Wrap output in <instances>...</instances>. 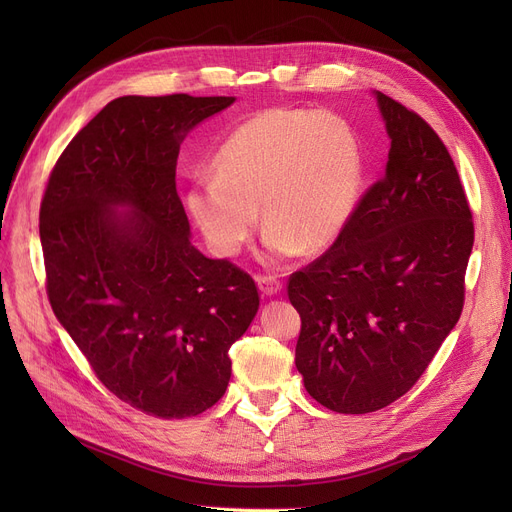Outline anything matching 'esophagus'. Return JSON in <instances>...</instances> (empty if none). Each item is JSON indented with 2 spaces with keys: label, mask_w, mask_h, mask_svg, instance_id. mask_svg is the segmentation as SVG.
Instances as JSON below:
<instances>
[{
  "label": "esophagus",
  "mask_w": 512,
  "mask_h": 512,
  "mask_svg": "<svg viewBox=\"0 0 512 512\" xmlns=\"http://www.w3.org/2000/svg\"><path fill=\"white\" fill-rule=\"evenodd\" d=\"M257 286L265 294V297H274L282 290V282L276 276H257Z\"/></svg>",
  "instance_id": "34e87169"
}]
</instances>
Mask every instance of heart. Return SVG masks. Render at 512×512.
I'll use <instances>...</instances> for the list:
<instances>
[{"label":"heart","mask_w":512,"mask_h":512,"mask_svg":"<svg viewBox=\"0 0 512 512\" xmlns=\"http://www.w3.org/2000/svg\"><path fill=\"white\" fill-rule=\"evenodd\" d=\"M365 161L357 132L334 114L265 110L236 126L199 176L186 209L211 251L236 257L265 226L263 259L280 265L330 249L361 199Z\"/></svg>","instance_id":"heart-1"}]
</instances>
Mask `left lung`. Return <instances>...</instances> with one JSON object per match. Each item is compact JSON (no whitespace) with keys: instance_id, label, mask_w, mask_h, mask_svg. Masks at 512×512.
<instances>
[{"instance_id":"1","label":"left lung","mask_w":512,"mask_h":512,"mask_svg":"<svg viewBox=\"0 0 512 512\" xmlns=\"http://www.w3.org/2000/svg\"><path fill=\"white\" fill-rule=\"evenodd\" d=\"M390 151L334 245L288 280L297 363L330 411L363 415L407 394L465 303L473 220L454 161L419 114L375 91Z\"/></svg>"}]
</instances>
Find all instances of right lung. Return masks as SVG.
<instances>
[{
    "label": "right lung",
    "instance_id": "obj_1",
    "mask_svg": "<svg viewBox=\"0 0 512 512\" xmlns=\"http://www.w3.org/2000/svg\"><path fill=\"white\" fill-rule=\"evenodd\" d=\"M232 103L110 101L64 149L41 201L53 313L99 382L159 419L195 417L224 396L230 346L259 309L247 272L193 245L176 191L188 130Z\"/></svg>",
    "mask_w": 512,
    "mask_h": 512
}]
</instances>
